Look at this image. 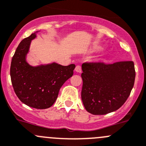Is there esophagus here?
<instances>
[{"label": "esophagus", "instance_id": "34e87169", "mask_svg": "<svg viewBox=\"0 0 146 146\" xmlns=\"http://www.w3.org/2000/svg\"><path fill=\"white\" fill-rule=\"evenodd\" d=\"M75 71L77 72H79V73H80V72H82L81 66H80V65H77V66L75 67Z\"/></svg>", "mask_w": 146, "mask_h": 146}]
</instances>
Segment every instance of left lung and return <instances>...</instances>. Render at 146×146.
Returning a JSON list of instances; mask_svg holds the SVG:
<instances>
[{
	"label": "left lung",
	"instance_id": "obj_1",
	"mask_svg": "<svg viewBox=\"0 0 146 146\" xmlns=\"http://www.w3.org/2000/svg\"><path fill=\"white\" fill-rule=\"evenodd\" d=\"M82 69V100L87 112L105 115L118 110L125 102L135 78L133 62L84 63Z\"/></svg>",
	"mask_w": 146,
	"mask_h": 146
}]
</instances>
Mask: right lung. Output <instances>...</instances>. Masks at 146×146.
<instances>
[{"instance_id":"obj_1","label":"right lung","mask_w":146,"mask_h":146,"mask_svg":"<svg viewBox=\"0 0 146 146\" xmlns=\"http://www.w3.org/2000/svg\"><path fill=\"white\" fill-rule=\"evenodd\" d=\"M38 31L22 40L11 64V78L16 95L25 105L36 109L53 105L64 83L74 73L75 65L62 66L56 62L33 66L26 61L31 41Z\"/></svg>"}]
</instances>
